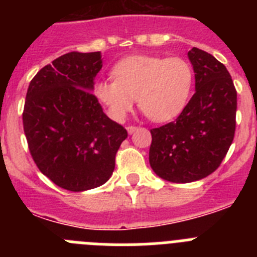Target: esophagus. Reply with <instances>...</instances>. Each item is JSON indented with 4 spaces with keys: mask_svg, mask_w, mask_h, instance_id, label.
<instances>
[{
    "mask_svg": "<svg viewBox=\"0 0 257 257\" xmlns=\"http://www.w3.org/2000/svg\"><path fill=\"white\" fill-rule=\"evenodd\" d=\"M138 128H139V127H136V126H128V127H127V133H128V134H130V135H131V134L135 133V131L138 130Z\"/></svg>",
    "mask_w": 257,
    "mask_h": 257,
    "instance_id": "esophagus-1",
    "label": "esophagus"
}]
</instances>
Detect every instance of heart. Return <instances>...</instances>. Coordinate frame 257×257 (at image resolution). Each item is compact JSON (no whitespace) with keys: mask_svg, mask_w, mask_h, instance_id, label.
<instances>
[{"mask_svg":"<svg viewBox=\"0 0 257 257\" xmlns=\"http://www.w3.org/2000/svg\"><path fill=\"white\" fill-rule=\"evenodd\" d=\"M113 76L97 81L94 94L118 122L133 110L136 97L152 121H172L187 106L194 81L187 60L156 55L127 56L114 65Z\"/></svg>","mask_w":257,"mask_h":257,"instance_id":"obj_1","label":"heart"}]
</instances>
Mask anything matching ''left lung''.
Instances as JSON below:
<instances>
[{
	"label": "left lung",
	"instance_id": "left-lung-1",
	"mask_svg": "<svg viewBox=\"0 0 257 257\" xmlns=\"http://www.w3.org/2000/svg\"><path fill=\"white\" fill-rule=\"evenodd\" d=\"M196 94L176 121L152 128L149 163L163 180H201L222 162L234 139L237 91L225 65L193 47Z\"/></svg>",
	"mask_w": 257,
	"mask_h": 257
}]
</instances>
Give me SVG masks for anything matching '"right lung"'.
Here are the masks:
<instances>
[{"mask_svg":"<svg viewBox=\"0 0 257 257\" xmlns=\"http://www.w3.org/2000/svg\"><path fill=\"white\" fill-rule=\"evenodd\" d=\"M100 51H72L33 77L23 126L32 158L54 184L70 192L100 187L112 176L127 131L97 101L94 79Z\"/></svg>","mask_w":257,"mask_h":257,"instance_id":"right-lung-1","label":"right lung"}]
</instances>
